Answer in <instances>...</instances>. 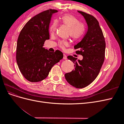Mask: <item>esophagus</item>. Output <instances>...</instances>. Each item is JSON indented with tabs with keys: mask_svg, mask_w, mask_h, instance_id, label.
<instances>
[{
	"mask_svg": "<svg viewBox=\"0 0 124 124\" xmlns=\"http://www.w3.org/2000/svg\"><path fill=\"white\" fill-rule=\"evenodd\" d=\"M67 56H66L65 54H63V59H67Z\"/></svg>",
	"mask_w": 124,
	"mask_h": 124,
	"instance_id": "1",
	"label": "esophagus"
}]
</instances>
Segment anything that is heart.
<instances>
[{
    "instance_id": "obj_1",
    "label": "heart",
    "mask_w": 124,
    "mask_h": 124,
    "mask_svg": "<svg viewBox=\"0 0 124 124\" xmlns=\"http://www.w3.org/2000/svg\"><path fill=\"white\" fill-rule=\"evenodd\" d=\"M61 21L63 24L68 26L69 28V35L74 41L80 40L85 34V27L73 16L70 14H66L61 17ZM57 22L55 21L52 24L50 27V32L51 34L54 33L57 29ZM68 42L66 41H62L59 42V46L62 48H64L68 46Z\"/></svg>"
}]
</instances>
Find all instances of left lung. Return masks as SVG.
Segmentation results:
<instances>
[{
    "label": "left lung",
    "instance_id": "left-lung-1",
    "mask_svg": "<svg viewBox=\"0 0 124 124\" xmlns=\"http://www.w3.org/2000/svg\"><path fill=\"white\" fill-rule=\"evenodd\" d=\"M84 17L88 30L81 42L74 46L77 54L83 56L80 61L72 56L68 58L74 63L75 68L65 74L66 80L77 88L86 87L95 80L99 73L105 58L106 42L102 29L96 18L91 14L78 11Z\"/></svg>",
    "mask_w": 124,
    "mask_h": 124
}]
</instances>
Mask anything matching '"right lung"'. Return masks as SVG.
<instances>
[{"label":"right lung","mask_w":124,"mask_h":124,"mask_svg":"<svg viewBox=\"0 0 124 124\" xmlns=\"http://www.w3.org/2000/svg\"><path fill=\"white\" fill-rule=\"evenodd\" d=\"M57 12L49 9L33 16L25 25L18 37L17 64L22 75L29 82L45 79L52 67L63 58L61 51L51 52L43 47L45 41L50 39L52 15Z\"/></svg>","instance_id":"1"}]
</instances>
